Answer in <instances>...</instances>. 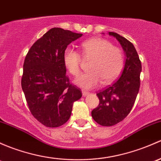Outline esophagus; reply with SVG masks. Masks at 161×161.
<instances>
[{
    "instance_id": "1",
    "label": "esophagus",
    "mask_w": 161,
    "mask_h": 161,
    "mask_svg": "<svg viewBox=\"0 0 161 161\" xmlns=\"http://www.w3.org/2000/svg\"><path fill=\"white\" fill-rule=\"evenodd\" d=\"M82 96H83L84 97H85V96H88V95L89 94V92H87V91H85V90H82Z\"/></svg>"
}]
</instances>
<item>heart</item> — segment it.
I'll return each instance as SVG.
<instances>
[{"instance_id": "b5f03b06", "label": "heart", "mask_w": 161, "mask_h": 161, "mask_svg": "<svg viewBox=\"0 0 161 161\" xmlns=\"http://www.w3.org/2000/svg\"><path fill=\"white\" fill-rule=\"evenodd\" d=\"M82 55L85 59H92L89 72L82 74L75 80L77 86L89 89L99 83L108 84L120 73L124 63L122 51L108 40L100 38H91L81 44ZM63 64L72 75L80 72L81 57L79 52L71 47L64 51Z\"/></svg>"}]
</instances>
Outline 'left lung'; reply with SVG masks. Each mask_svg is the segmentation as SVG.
<instances>
[{
  "label": "left lung",
  "mask_w": 161,
  "mask_h": 161,
  "mask_svg": "<svg viewBox=\"0 0 161 161\" xmlns=\"http://www.w3.org/2000/svg\"><path fill=\"white\" fill-rule=\"evenodd\" d=\"M119 42L125 52L121 75L113 85L98 92L99 104L92 111L93 119L101 126H111L125 119L134 105L140 89L141 62L134 45L115 32H109Z\"/></svg>",
  "instance_id": "left-lung-1"
}]
</instances>
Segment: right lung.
<instances>
[{
	"label": "right lung",
	"mask_w": 161,
	"mask_h": 161,
	"mask_svg": "<svg viewBox=\"0 0 161 161\" xmlns=\"http://www.w3.org/2000/svg\"><path fill=\"white\" fill-rule=\"evenodd\" d=\"M82 34L53 28L37 40L23 65L21 87L34 117L47 127H58L69 120L72 105L82 97L69 82L63 53Z\"/></svg>",
	"instance_id": "obj_1"
}]
</instances>
